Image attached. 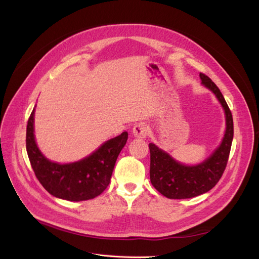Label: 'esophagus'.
<instances>
[{"instance_id":"esophagus-1","label":"esophagus","mask_w":259,"mask_h":259,"mask_svg":"<svg viewBox=\"0 0 259 259\" xmlns=\"http://www.w3.org/2000/svg\"><path fill=\"white\" fill-rule=\"evenodd\" d=\"M148 127L144 123H138L133 127V135L137 138H146L148 135Z\"/></svg>"}]
</instances>
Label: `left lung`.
<instances>
[{"mask_svg":"<svg viewBox=\"0 0 259 259\" xmlns=\"http://www.w3.org/2000/svg\"><path fill=\"white\" fill-rule=\"evenodd\" d=\"M200 77L202 84L215 94L224 108L226 132L221 146L198 165H185L154 144H149L151 184L168 199H189L209 191L222 178L228 162L233 139L231 111L216 84L205 74L200 73Z\"/></svg>","mask_w":259,"mask_h":259,"instance_id":"obj_1","label":"left lung"}]
</instances>
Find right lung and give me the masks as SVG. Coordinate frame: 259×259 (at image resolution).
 Instances as JSON below:
<instances>
[{"label": "right lung", "instance_id": "add662e5", "mask_svg": "<svg viewBox=\"0 0 259 259\" xmlns=\"http://www.w3.org/2000/svg\"><path fill=\"white\" fill-rule=\"evenodd\" d=\"M34 109L27 125L26 147L31 166L38 182L52 195L62 200L79 202L96 198L110 183L114 164L128 134L123 132L86 158L68 164L46 159L38 150L34 139Z\"/></svg>", "mask_w": 259, "mask_h": 259}]
</instances>
